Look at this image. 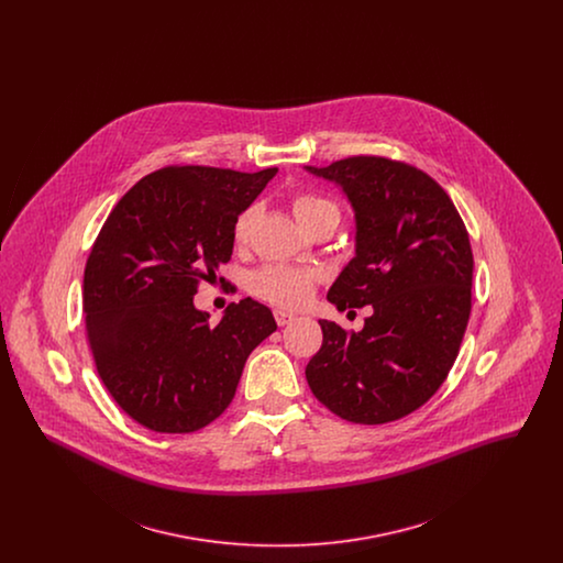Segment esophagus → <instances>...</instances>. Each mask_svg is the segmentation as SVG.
I'll use <instances>...</instances> for the list:
<instances>
[{"label":"esophagus","instance_id":"1","mask_svg":"<svg viewBox=\"0 0 563 563\" xmlns=\"http://www.w3.org/2000/svg\"><path fill=\"white\" fill-rule=\"evenodd\" d=\"M274 319L278 322V327H285L289 322L295 321V314L291 312H285V310H274Z\"/></svg>","mask_w":563,"mask_h":563}]
</instances>
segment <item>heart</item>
Returning a JSON list of instances; mask_svg holds the SVG:
<instances>
[{"instance_id": "heart-1", "label": "heart", "mask_w": 563, "mask_h": 563, "mask_svg": "<svg viewBox=\"0 0 563 563\" xmlns=\"http://www.w3.org/2000/svg\"><path fill=\"white\" fill-rule=\"evenodd\" d=\"M291 209H294L295 219L306 232H312L314 228L324 223H331L335 228L340 223V207L329 196L319 191H310V189L295 191L291 196ZM257 211H260L257 205H249L236 214L232 225V239L236 244L249 241L253 223L257 219ZM317 283H319V274L314 269L268 264L249 274L246 287L255 297L274 306L299 308L310 299Z\"/></svg>"}]
</instances>
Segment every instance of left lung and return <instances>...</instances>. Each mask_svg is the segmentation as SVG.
Returning a JSON list of instances; mask_svg holds the SVG:
<instances>
[{
	"label": "left lung",
	"mask_w": 563,
	"mask_h": 563,
	"mask_svg": "<svg viewBox=\"0 0 563 563\" xmlns=\"http://www.w3.org/2000/svg\"><path fill=\"white\" fill-rule=\"evenodd\" d=\"M308 170L340 184L356 213V257L327 299L338 310L374 308L358 333L319 321L308 386L349 422H395L439 390L462 344L473 287L466 225L448 191L407 162L349 156Z\"/></svg>",
	"instance_id": "obj_1"
}]
</instances>
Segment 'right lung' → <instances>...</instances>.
<instances>
[{"instance_id":"add662e5","label":"right lung","mask_w":563,"mask_h":563,"mask_svg":"<svg viewBox=\"0 0 563 563\" xmlns=\"http://www.w3.org/2000/svg\"><path fill=\"white\" fill-rule=\"evenodd\" d=\"M276 175L173 164L145 175L109 213L84 269V327L109 395L145 429L194 432L236 395L249 354L276 331L244 297L211 324L194 308L232 257V225ZM221 280V278H219Z\"/></svg>"}]
</instances>
